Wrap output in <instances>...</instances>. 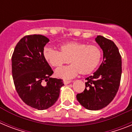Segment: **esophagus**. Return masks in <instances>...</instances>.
Returning <instances> with one entry per match:
<instances>
[{
	"instance_id": "1",
	"label": "esophagus",
	"mask_w": 132,
	"mask_h": 132,
	"mask_svg": "<svg viewBox=\"0 0 132 132\" xmlns=\"http://www.w3.org/2000/svg\"><path fill=\"white\" fill-rule=\"evenodd\" d=\"M71 82V80H64L63 82L65 85H67V84H69L70 82Z\"/></svg>"
}]
</instances>
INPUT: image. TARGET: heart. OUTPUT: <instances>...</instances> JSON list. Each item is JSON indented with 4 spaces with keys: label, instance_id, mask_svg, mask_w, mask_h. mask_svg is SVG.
Returning a JSON list of instances; mask_svg holds the SVG:
<instances>
[{
    "label": "heart",
    "instance_id": "1",
    "mask_svg": "<svg viewBox=\"0 0 132 132\" xmlns=\"http://www.w3.org/2000/svg\"><path fill=\"white\" fill-rule=\"evenodd\" d=\"M43 55L45 61L55 67L71 63L70 66L56 70V75L63 79H71L79 73L82 75L90 74L97 68L102 58V53L98 47L76 42L62 45L60 52L45 47Z\"/></svg>",
    "mask_w": 132,
    "mask_h": 132
}]
</instances>
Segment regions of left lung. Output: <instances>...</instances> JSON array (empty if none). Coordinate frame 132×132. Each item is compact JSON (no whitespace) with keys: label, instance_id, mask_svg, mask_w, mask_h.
<instances>
[{"label":"left lung","instance_id":"obj_1","mask_svg":"<svg viewBox=\"0 0 132 132\" xmlns=\"http://www.w3.org/2000/svg\"><path fill=\"white\" fill-rule=\"evenodd\" d=\"M95 40L103 51V61L93 76L86 79L85 90L77 94L79 103L90 110L102 109L113 101L122 75V57L116 44L102 36Z\"/></svg>","mask_w":132,"mask_h":132}]
</instances>
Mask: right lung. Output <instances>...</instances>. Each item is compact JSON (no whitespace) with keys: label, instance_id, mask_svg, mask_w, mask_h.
I'll return each instance as SVG.
<instances>
[{"label":"right lung","instance_id":"right-lung-1","mask_svg":"<svg viewBox=\"0 0 132 132\" xmlns=\"http://www.w3.org/2000/svg\"><path fill=\"white\" fill-rule=\"evenodd\" d=\"M49 39L39 34L25 36L16 44L12 56L15 88L27 105L45 110L57 101L62 79L52 78L53 70L43 55Z\"/></svg>","mask_w":132,"mask_h":132}]
</instances>
